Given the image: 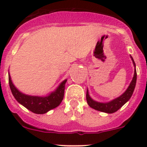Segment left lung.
Returning <instances> with one entry per match:
<instances>
[{
  "label": "left lung",
  "mask_w": 147,
  "mask_h": 147,
  "mask_svg": "<svg viewBox=\"0 0 147 147\" xmlns=\"http://www.w3.org/2000/svg\"><path fill=\"white\" fill-rule=\"evenodd\" d=\"M131 58H132L133 64L136 66L135 62L134 60H133V59H132V57H131ZM136 80H137V73H136V70H135V74L134 76H133V79H132L130 85L128 87L127 90H126L121 96H119V98H115V99L113 100V101H111V102H107V103H99V102H95V101H93V100L89 96L88 92L87 91L86 98L88 104L89 105L90 107L95 109V110H98V111L107 113H113L116 112L118 110H119V109H120L121 107L129 99V98H130V97L132 96L133 91H134L135 87H136Z\"/></svg>",
  "instance_id": "1"
}]
</instances>
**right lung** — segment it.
<instances>
[{"mask_svg":"<svg viewBox=\"0 0 147 147\" xmlns=\"http://www.w3.org/2000/svg\"><path fill=\"white\" fill-rule=\"evenodd\" d=\"M67 80L62 82L55 92L45 97L31 96L20 93L11 82L9 74V83L10 89L15 99L30 111L37 114H43L51 109L58 107L64 97L65 85Z\"/></svg>","mask_w":147,"mask_h":147,"instance_id":"right-lung-1","label":"right lung"}]
</instances>
